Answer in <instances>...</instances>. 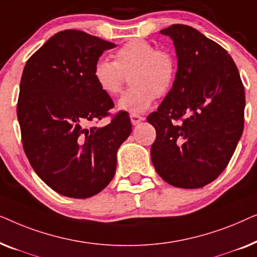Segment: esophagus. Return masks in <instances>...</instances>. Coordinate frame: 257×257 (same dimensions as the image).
<instances>
[{"instance_id":"obj_1","label":"esophagus","mask_w":257,"mask_h":257,"mask_svg":"<svg viewBox=\"0 0 257 257\" xmlns=\"http://www.w3.org/2000/svg\"><path fill=\"white\" fill-rule=\"evenodd\" d=\"M130 118H131V121L133 125H138L139 122H142L144 120V117H142V115H139L137 113H131Z\"/></svg>"}]
</instances>
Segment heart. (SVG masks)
Returning <instances> with one entry per match:
<instances>
[{"instance_id": "obj_1", "label": "heart", "mask_w": 257, "mask_h": 257, "mask_svg": "<svg viewBox=\"0 0 257 257\" xmlns=\"http://www.w3.org/2000/svg\"><path fill=\"white\" fill-rule=\"evenodd\" d=\"M178 63L168 50L158 49L146 40H132L114 52V61L100 57L93 66V78L110 97L120 93L130 76L132 87L118 101L120 110L142 113L156 97L170 92L177 78Z\"/></svg>"}]
</instances>
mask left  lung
Instances as JSON below:
<instances>
[{"instance_id":"left-lung-1","label":"left lung","mask_w":257,"mask_h":257,"mask_svg":"<svg viewBox=\"0 0 257 257\" xmlns=\"http://www.w3.org/2000/svg\"><path fill=\"white\" fill-rule=\"evenodd\" d=\"M173 40L177 78L147 121L157 138V173L179 188H201L227 167L243 132L244 86L224 49L185 24L160 31Z\"/></svg>"}]
</instances>
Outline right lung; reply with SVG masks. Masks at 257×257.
<instances>
[{"mask_svg": "<svg viewBox=\"0 0 257 257\" xmlns=\"http://www.w3.org/2000/svg\"><path fill=\"white\" fill-rule=\"evenodd\" d=\"M115 44L80 30H63L45 42L24 66L17 101L24 152L36 174L59 194L96 195L110 184L117 151L132 124L93 78V66Z\"/></svg>", "mask_w": 257, "mask_h": 257, "instance_id": "obj_1", "label": "right lung"}]
</instances>
